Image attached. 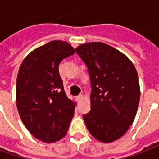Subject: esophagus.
<instances>
[{
	"instance_id": "esophagus-1",
	"label": "esophagus",
	"mask_w": 159,
	"mask_h": 159,
	"mask_svg": "<svg viewBox=\"0 0 159 159\" xmlns=\"http://www.w3.org/2000/svg\"><path fill=\"white\" fill-rule=\"evenodd\" d=\"M84 99V95L83 94H80V95H78V96H76V100L80 103V102H81V100Z\"/></svg>"
}]
</instances>
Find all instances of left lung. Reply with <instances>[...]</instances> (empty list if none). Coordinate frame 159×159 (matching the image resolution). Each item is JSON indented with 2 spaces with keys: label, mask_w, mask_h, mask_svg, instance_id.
Masks as SVG:
<instances>
[{
  "label": "left lung",
  "mask_w": 159,
  "mask_h": 159,
  "mask_svg": "<svg viewBox=\"0 0 159 159\" xmlns=\"http://www.w3.org/2000/svg\"><path fill=\"white\" fill-rule=\"evenodd\" d=\"M75 50L90 75L91 110L83 116L86 127L97 140L114 142L129 130L137 114V70L126 55L105 43H85Z\"/></svg>",
  "instance_id": "8db88e82"
}]
</instances>
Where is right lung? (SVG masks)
<instances>
[{
	"instance_id": "1",
	"label": "right lung",
	"mask_w": 159,
	"mask_h": 159,
	"mask_svg": "<svg viewBox=\"0 0 159 159\" xmlns=\"http://www.w3.org/2000/svg\"><path fill=\"white\" fill-rule=\"evenodd\" d=\"M75 53L70 44L53 40L32 50L20 66L17 109L28 131L42 142L59 141L68 132L76 103L66 95L59 66Z\"/></svg>"
}]
</instances>
